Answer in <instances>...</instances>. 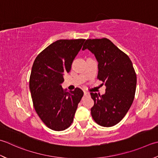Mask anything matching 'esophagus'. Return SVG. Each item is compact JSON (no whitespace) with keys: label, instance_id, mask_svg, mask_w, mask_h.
I'll list each match as a JSON object with an SVG mask.
<instances>
[{"label":"esophagus","instance_id":"34e87169","mask_svg":"<svg viewBox=\"0 0 158 158\" xmlns=\"http://www.w3.org/2000/svg\"><path fill=\"white\" fill-rule=\"evenodd\" d=\"M83 93H84V95H85V96H88V95L89 94V92H87V91H84V92H83Z\"/></svg>","mask_w":158,"mask_h":158}]
</instances>
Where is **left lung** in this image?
<instances>
[{"instance_id":"left-lung-1","label":"left lung","mask_w":158,"mask_h":158,"mask_svg":"<svg viewBox=\"0 0 158 158\" xmlns=\"http://www.w3.org/2000/svg\"><path fill=\"white\" fill-rule=\"evenodd\" d=\"M88 50L98 61L97 78L106 85L103 95L90 92L94 100L91 114L101 126L109 127L124 118L131 106L136 88V74L130 59L110 40L88 39L82 50Z\"/></svg>"}]
</instances>
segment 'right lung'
Here are the masks:
<instances>
[{
  "mask_svg": "<svg viewBox=\"0 0 158 158\" xmlns=\"http://www.w3.org/2000/svg\"><path fill=\"white\" fill-rule=\"evenodd\" d=\"M85 40H57L34 61L29 79L33 107L42 122L52 130L63 131L69 127L83 96L80 88L67 92L61 84Z\"/></svg>",
  "mask_w": 158,
  "mask_h": 158,
  "instance_id": "right-lung-1",
  "label": "right lung"
}]
</instances>
